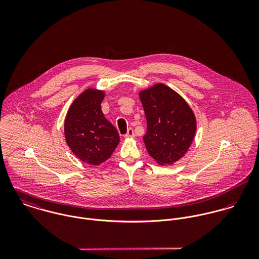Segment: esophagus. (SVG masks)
I'll list each match as a JSON object with an SVG mask.
<instances>
[{"label":"esophagus","mask_w":259,"mask_h":259,"mask_svg":"<svg viewBox=\"0 0 259 259\" xmlns=\"http://www.w3.org/2000/svg\"><path fill=\"white\" fill-rule=\"evenodd\" d=\"M125 138H133V137H135V133H134V130L132 128V127H130L128 130H127V133H126V135L124 136Z\"/></svg>","instance_id":"esophagus-1"}]
</instances>
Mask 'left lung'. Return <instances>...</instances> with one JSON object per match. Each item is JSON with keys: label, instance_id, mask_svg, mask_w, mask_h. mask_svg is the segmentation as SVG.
<instances>
[{"label": "left lung", "instance_id": "8db88e82", "mask_svg": "<svg viewBox=\"0 0 259 259\" xmlns=\"http://www.w3.org/2000/svg\"><path fill=\"white\" fill-rule=\"evenodd\" d=\"M146 117L144 142L149 155L161 165L172 164L190 147L196 120L190 107L174 90L163 83L140 93Z\"/></svg>", "mask_w": 259, "mask_h": 259}]
</instances>
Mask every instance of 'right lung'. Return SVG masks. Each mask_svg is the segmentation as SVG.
I'll return each instance as SVG.
<instances>
[{
    "mask_svg": "<svg viewBox=\"0 0 259 259\" xmlns=\"http://www.w3.org/2000/svg\"><path fill=\"white\" fill-rule=\"evenodd\" d=\"M104 98L102 91H84L74 100L65 120L68 146L76 157L93 165L109 159L119 143L116 128L102 111Z\"/></svg>",
    "mask_w": 259,
    "mask_h": 259,
    "instance_id": "right-lung-1",
    "label": "right lung"
}]
</instances>
